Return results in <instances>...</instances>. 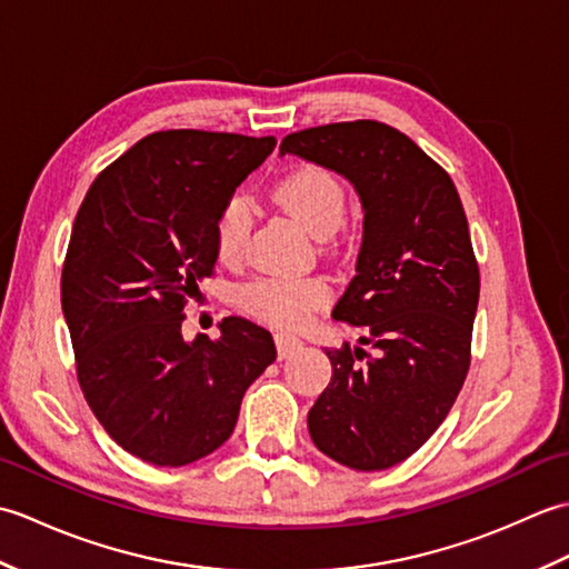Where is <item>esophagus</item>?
Returning <instances> with one entry per match:
<instances>
[{
	"label": "esophagus",
	"mask_w": 569,
	"mask_h": 569,
	"mask_svg": "<svg viewBox=\"0 0 569 569\" xmlns=\"http://www.w3.org/2000/svg\"><path fill=\"white\" fill-rule=\"evenodd\" d=\"M300 347H303V342H300L296 335H291V332H276L278 359H288L291 355H296Z\"/></svg>",
	"instance_id": "esophagus-1"
}]
</instances>
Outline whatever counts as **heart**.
I'll list each match as a JSON object with an SVG mask.
<instances>
[{
	"label": "heart",
	"mask_w": 569,
	"mask_h": 569,
	"mask_svg": "<svg viewBox=\"0 0 569 569\" xmlns=\"http://www.w3.org/2000/svg\"><path fill=\"white\" fill-rule=\"evenodd\" d=\"M273 200L303 224L310 234L328 237L342 224L345 188L322 166L303 163L278 178ZM251 227L249 204L241 196H232L214 220V251L222 261H237L244 251ZM328 300V286L318 278L288 281V278H261L241 291V303L253 316L273 325H300L312 310Z\"/></svg>",
	"instance_id": "heart-1"
}]
</instances>
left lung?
I'll return each instance as SVG.
<instances>
[{"instance_id":"1","label":"left lung","mask_w":569,"mask_h":569,"mask_svg":"<svg viewBox=\"0 0 569 569\" xmlns=\"http://www.w3.org/2000/svg\"><path fill=\"white\" fill-rule=\"evenodd\" d=\"M286 153L345 176L365 210L357 276L332 318L367 328L373 355L325 349L332 379L310 438L349 469H389L440 428L469 371L479 266L462 200L416 141L373 119L296 131Z\"/></svg>"}]
</instances>
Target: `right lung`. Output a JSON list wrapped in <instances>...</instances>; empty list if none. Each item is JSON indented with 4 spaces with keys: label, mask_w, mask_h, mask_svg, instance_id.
Listing matches in <instances>:
<instances>
[{
    "label": "right lung",
    "mask_w": 569,
    "mask_h": 569,
    "mask_svg": "<svg viewBox=\"0 0 569 569\" xmlns=\"http://www.w3.org/2000/svg\"><path fill=\"white\" fill-rule=\"evenodd\" d=\"M273 137L168 129L94 178L60 276V303L84 401L143 462L183 467L232 435L273 337L224 318L220 337L183 340V308L214 271V220Z\"/></svg>",
    "instance_id": "1"
}]
</instances>
